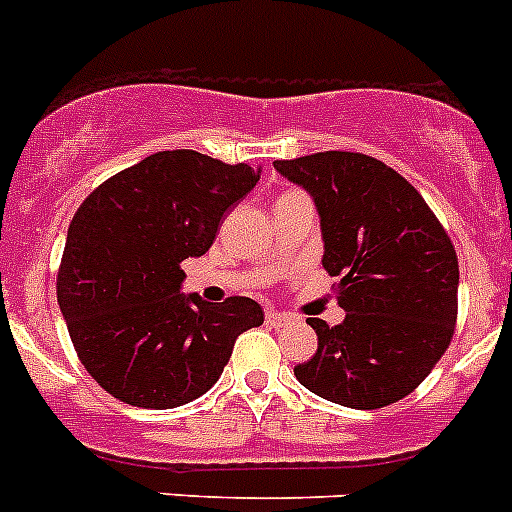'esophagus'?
<instances>
[{
	"label": "esophagus",
	"instance_id": "obj_1",
	"mask_svg": "<svg viewBox=\"0 0 512 512\" xmlns=\"http://www.w3.org/2000/svg\"><path fill=\"white\" fill-rule=\"evenodd\" d=\"M289 322H292V317H289V314L276 312V309H269V312H266V325L269 327H287Z\"/></svg>",
	"mask_w": 512,
	"mask_h": 512
}]
</instances>
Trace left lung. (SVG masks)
I'll return each mask as SVG.
<instances>
[{
	"instance_id": "1",
	"label": "left lung",
	"mask_w": 512,
	"mask_h": 512,
	"mask_svg": "<svg viewBox=\"0 0 512 512\" xmlns=\"http://www.w3.org/2000/svg\"><path fill=\"white\" fill-rule=\"evenodd\" d=\"M320 210L325 256L345 320L309 317L317 353L297 365L304 388L350 409L409 396L439 363L457 325V251L419 190L381 159L317 152L276 159Z\"/></svg>"
}]
</instances>
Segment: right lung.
Instances as JSON below:
<instances>
[{"label":"right lung","mask_w":512,"mask_h":512,"mask_svg":"<svg viewBox=\"0 0 512 512\" xmlns=\"http://www.w3.org/2000/svg\"><path fill=\"white\" fill-rule=\"evenodd\" d=\"M259 172L192 149L144 157L75 210L58 304L93 381L139 409H175L213 388L238 335L264 322L253 299L185 297L182 261L203 256Z\"/></svg>","instance_id":"1"}]
</instances>
